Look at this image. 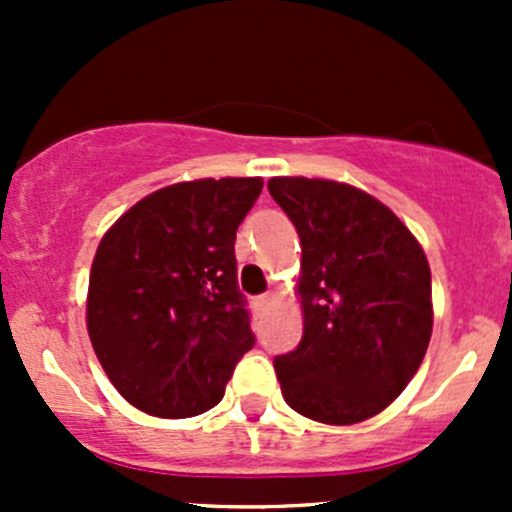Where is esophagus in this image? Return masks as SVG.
Masks as SVG:
<instances>
[{
    "label": "esophagus",
    "instance_id": "obj_1",
    "mask_svg": "<svg viewBox=\"0 0 512 512\" xmlns=\"http://www.w3.org/2000/svg\"><path fill=\"white\" fill-rule=\"evenodd\" d=\"M275 302H277L275 294H262V297L255 299V309L257 312H267V309H270Z\"/></svg>",
    "mask_w": 512,
    "mask_h": 512
}]
</instances>
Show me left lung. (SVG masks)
Instances as JSON below:
<instances>
[{
	"mask_svg": "<svg viewBox=\"0 0 512 512\" xmlns=\"http://www.w3.org/2000/svg\"><path fill=\"white\" fill-rule=\"evenodd\" d=\"M297 227L304 332L275 359L297 414L349 426L384 411L426 356L433 329L426 252L391 208L354 185L270 178Z\"/></svg>",
	"mask_w": 512,
	"mask_h": 512,
	"instance_id": "left-lung-1",
	"label": "left lung"
}]
</instances>
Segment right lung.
Wrapping results in <instances>:
<instances>
[{"instance_id": "right-lung-1", "label": "right lung", "mask_w": 512, "mask_h": 512, "mask_svg": "<svg viewBox=\"0 0 512 512\" xmlns=\"http://www.w3.org/2000/svg\"><path fill=\"white\" fill-rule=\"evenodd\" d=\"M262 178H200L138 200L98 242L86 329L118 394L158 418L220 404L255 337L235 232Z\"/></svg>"}]
</instances>
